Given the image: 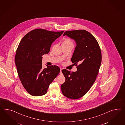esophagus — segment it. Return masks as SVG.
Here are the masks:
<instances>
[{
  "mask_svg": "<svg viewBox=\"0 0 125 125\" xmlns=\"http://www.w3.org/2000/svg\"><path fill=\"white\" fill-rule=\"evenodd\" d=\"M62 69H61V71H60V74H62Z\"/></svg>",
  "mask_w": 125,
  "mask_h": 125,
  "instance_id": "obj_1",
  "label": "esophagus"
}]
</instances>
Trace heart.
Wrapping results in <instances>:
<instances>
[{
  "instance_id": "heart-1",
  "label": "heart",
  "mask_w": 125,
  "mask_h": 125,
  "mask_svg": "<svg viewBox=\"0 0 125 125\" xmlns=\"http://www.w3.org/2000/svg\"><path fill=\"white\" fill-rule=\"evenodd\" d=\"M62 44H73L72 41L69 39H65L62 42Z\"/></svg>"
}]
</instances>
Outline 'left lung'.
Masks as SVG:
<instances>
[{
	"mask_svg": "<svg viewBox=\"0 0 125 125\" xmlns=\"http://www.w3.org/2000/svg\"><path fill=\"white\" fill-rule=\"evenodd\" d=\"M65 35L73 39L76 44L71 61L77 71L62 70L65 81L61 89L66 97L77 99L89 91L96 80L101 64V51L95 38L87 31H66Z\"/></svg>",
	"mask_w": 125,
	"mask_h": 125,
	"instance_id": "left-lung-1",
	"label": "left lung"
}]
</instances>
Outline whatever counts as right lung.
<instances>
[{"label": "right lung", "instance_id": "add662e5", "mask_svg": "<svg viewBox=\"0 0 125 125\" xmlns=\"http://www.w3.org/2000/svg\"><path fill=\"white\" fill-rule=\"evenodd\" d=\"M63 32L35 29L20 41L15 54V64L22 84L33 96L45 94L60 73V69L56 65H46L47 68L43 69L42 56L49 53L53 42Z\"/></svg>", "mask_w": 125, "mask_h": 125}]
</instances>
